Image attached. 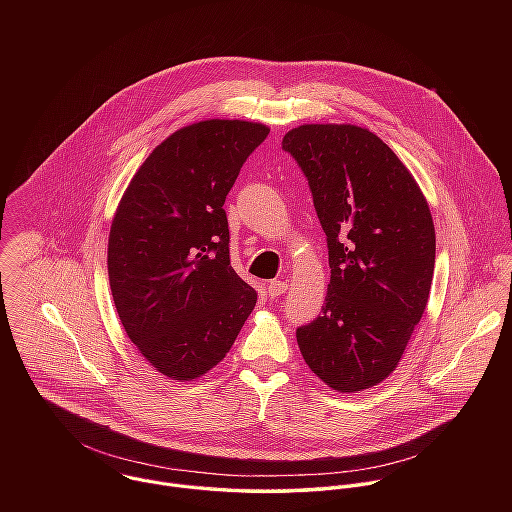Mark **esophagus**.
Returning a JSON list of instances; mask_svg holds the SVG:
<instances>
[{
	"label": "esophagus",
	"mask_w": 512,
	"mask_h": 512,
	"mask_svg": "<svg viewBox=\"0 0 512 512\" xmlns=\"http://www.w3.org/2000/svg\"><path fill=\"white\" fill-rule=\"evenodd\" d=\"M286 292H288V284H286V282L276 280V282H270V284H268V295H270V297H280V295H284Z\"/></svg>",
	"instance_id": "esophagus-1"
}]
</instances>
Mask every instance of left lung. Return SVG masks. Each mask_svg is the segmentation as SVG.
I'll return each mask as SVG.
<instances>
[{"label": "left lung", "instance_id": "obj_1", "mask_svg": "<svg viewBox=\"0 0 512 512\" xmlns=\"http://www.w3.org/2000/svg\"><path fill=\"white\" fill-rule=\"evenodd\" d=\"M327 236L331 282L321 315L297 327L307 366L357 392L400 363L426 309L436 230L410 171L359 126L307 124L284 136Z\"/></svg>", "mask_w": 512, "mask_h": 512}]
</instances>
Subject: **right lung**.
<instances>
[{
    "mask_svg": "<svg viewBox=\"0 0 512 512\" xmlns=\"http://www.w3.org/2000/svg\"><path fill=\"white\" fill-rule=\"evenodd\" d=\"M262 124L207 120L155 147L126 189L108 238L120 321L155 370L191 380L219 365L258 293L230 266L222 209Z\"/></svg>",
    "mask_w": 512,
    "mask_h": 512,
    "instance_id": "1",
    "label": "right lung"
}]
</instances>
